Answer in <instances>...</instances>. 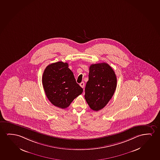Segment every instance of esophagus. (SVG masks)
Returning <instances> with one entry per match:
<instances>
[{"mask_svg":"<svg viewBox=\"0 0 160 160\" xmlns=\"http://www.w3.org/2000/svg\"><path fill=\"white\" fill-rule=\"evenodd\" d=\"M79 85L82 88H83L84 87V83L83 82H81Z\"/></svg>","mask_w":160,"mask_h":160,"instance_id":"obj_1","label":"esophagus"}]
</instances>
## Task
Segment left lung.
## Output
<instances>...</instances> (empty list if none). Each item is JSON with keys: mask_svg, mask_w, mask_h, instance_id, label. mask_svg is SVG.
I'll return each instance as SVG.
<instances>
[{"mask_svg": "<svg viewBox=\"0 0 160 160\" xmlns=\"http://www.w3.org/2000/svg\"><path fill=\"white\" fill-rule=\"evenodd\" d=\"M116 87L117 78L110 66L105 62L91 65L84 95L90 108L95 111L104 108L112 98Z\"/></svg>", "mask_w": 160, "mask_h": 160, "instance_id": "obj_1", "label": "left lung"}]
</instances>
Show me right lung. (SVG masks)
Listing matches in <instances>:
<instances>
[{
  "mask_svg": "<svg viewBox=\"0 0 160 160\" xmlns=\"http://www.w3.org/2000/svg\"><path fill=\"white\" fill-rule=\"evenodd\" d=\"M42 84L48 100L59 108H67L83 91L77 83L68 63L62 61L52 63L45 68Z\"/></svg>",
  "mask_w": 160,
  "mask_h": 160,
  "instance_id": "add662e5",
  "label": "right lung"
}]
</instances>
